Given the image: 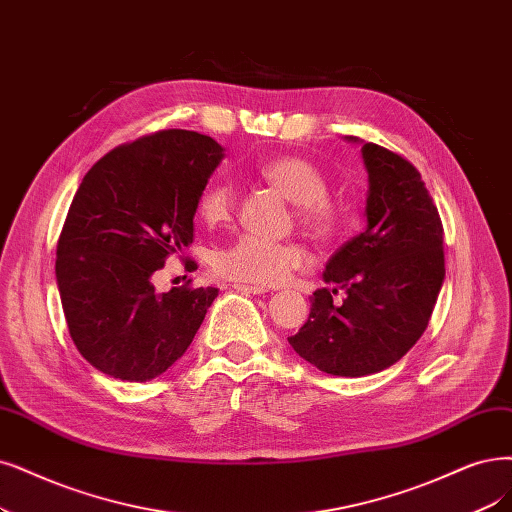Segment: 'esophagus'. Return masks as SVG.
Returning a JSON list of instances; mask_svg holds the SVG:
<instances>
[{"label":"esophagus","mask_w":512,"mask_h":512,"mask_svg":"<svg viewBox=\"0 0 512 512\" xmlns=\"http://www.w3.org/2000/svg\"><path fill=\"white\" fill-rule=\"evenodd\" d=\"M236 291L240 293H246V295H261V293H268L266 287H255V285H240V282H236L234 285Z\"/></svg>","instance_id":"esophagus-1"}]
</instances>
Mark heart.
Instances as JSON below:
<instances>
[{"instance_id":"1","label":"heart","mask_w":512,"mask_h":512,"mask_svg":"<svg viewBox=\"0 0 512 512\" xmlns=\"http://www.w3.org/2000/svg\"><path fill=\"white\" fill-rule=\"evenodd\" d=\"M259 177L274 185L297 204V219L316 238H331L339 225L337 208L325 198L327 177L310 160L299 156H278L259 166ZM236 206V192L227 181H211L198 198V215L206 223L230 219ZM308 261L297 242H276L255 234H242L223 244L213 255L219 276L251 285H276Z\"/></svg>"}]
</instances>
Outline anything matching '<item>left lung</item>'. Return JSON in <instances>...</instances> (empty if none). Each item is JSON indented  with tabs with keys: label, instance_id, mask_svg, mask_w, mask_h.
<instances>
[{
	"label": "left lung",
	"instance_id": "8db88e82",
	"mask_svg": "<svg viewBox=\"0 0 512 512\" xmlns=\"http://www.w3.org/2000/svg\"><path fill=\"white\" fill-rule=\"evenodd\" d=\"M346 141L361 145L367 227L327 261L333 287L314 291L289 344L320 371L363 377L401 361L426 331L445 280L443 225L418 168L386 147ZM337 290L347 293L342 305Z\"/></svg>",
	"mask_w": 512,
	"mask_h": 512
}]
</instances>
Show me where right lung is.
Segmentation results:
<instances>
[{
	"label": "right lung",
	"mask_w": 512,
	"mask_h": 512,
	"mask_svg": "<svg viewBox=\"0 0 512 512\" xmlns=\"http://www.w3.org/2000/svg\"><path fill=\"white\" fill-rule=\"evenodd\" d=\"M223 158L215 139L175 128L116 147L86 173L56 246V287L94 369L149 382L192 344L219 289L158 293L151 280L194 242L198 198Z\"/></svg>",
	"instance_id": "1"
}]
</instances>
